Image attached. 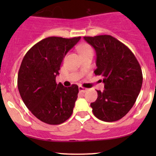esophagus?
I'll use <instances>...</instances> for the list:
<instances>
[{
  "instance_id": "1",
  "label": "esophagus",
  "mask_w": 156,
  "mask_h": 156,
  "mask_svg": "<svg viewBox=\"0 0 156 156\" xmlns=\"http://www.w3.org/2000/svg\"><path fill=\"white\" fill-rule=\"evenodd\" d=\"M78 90H79L80 92H83V93L86 92V91L87 90V88H84V87H81V86H79V87H78Z\"/></svg>"
}]
</instances>
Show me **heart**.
<instances>
[{"instance_id": "b5f03b06", "label": "heart", "mask_w": 156, "mask_h": 156, "mask_svg": "<svg viewBox=\"0 0 156 156\" xmlns=\"http://www.w3.org/2000/svg\"><path fill=\"white\" fill-rule=\"evenodd\" d=\"M90 50H92L91 47L88 44H81L78 47V51L80 52V53H82L84 52L88 51Z\"/></svg>"}]
</instances>
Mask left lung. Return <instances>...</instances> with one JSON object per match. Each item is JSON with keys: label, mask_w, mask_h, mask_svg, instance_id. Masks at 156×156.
Listing matches in <instances>:
<instances>
[{"label": "left lung", "mask_w": 156, "mask_h": 156, "mask_svg": "<svg viewBox=\"0 0 156 156\" xmlns=\"http://www.w3.org/2000/svg\"><path fill=\"white\" fill-rule=\"evenodd\" d=\"M94 48L97 69L103 76L104 88L97 90V100L90 103L93 113L103 122H115L133 107L143 83L140 66L133 53L123 43L111 35L84 37Z\"/></svg>", "instance_id": "8db88e82"}]
</instances>
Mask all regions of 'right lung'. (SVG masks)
<instances>
[{"mask_svg":"<svg viewBox=\"0 0 156 156\" xmlns=\"http://www.w3.org/2000/svg\"><path fill=\"white\" fill-rule=\"evenodd\" d=\"M81 37H49L26 53L18 73L19 92L31 112L49 125H59L72 115L78 87L56 84L61 64L66 53Z\"/></svg>","mask_w":156,"mask_h":156,"instance_id":"obj_1","label":"right lung"}]
</instances>
